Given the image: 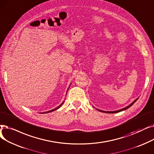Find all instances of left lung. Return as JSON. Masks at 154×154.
Segmentation results:
<instances>
[{
    "label": "left lung",
    "instance_id": "left-lung-1",
    "mask_svg": "<svg viewBox=\"0 0 154 154\" xmlns=\"http://www.w3.org/2000/svg\"><path fill=\"white\" fill-rule=\"evenodd\" d=\"M138 100V98L137 99H136L133 103H131V104H130V105H128V106H127V107H125V108H122V109H119V110H117V111H114V112H104V111H102V110H100V109H98V110L100 111V112H105V113H119V112H122V111H123V110H125V109H127V108H128L129 107H130L131 106H132V105H134V103H135V102L137 101Z\"/></svg>",
    "mask_w": 154,
    "mask_h": 154
}]
</instances>
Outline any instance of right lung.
<instances>
[{
    "label": "right lung",
    "instance_id": "obj_1",
    "mask_svg": "<svg viewBox=\"0 0 154 154\" xmlns=\"http://www.w3.org/2000/svg\"><path fill=\"white\" fill-rule=\"evenodd\" d=\"M63 104V103H61L59 106H58V107H57L56 108H55V109H52V110H50V111H48V112H45V113H49V112H53V111H54V110H56V109H58V108H60L61 107V106Z\"/></svg>",
    "mask_w": 154,
    "mask_h": 154
}]
</instances>
